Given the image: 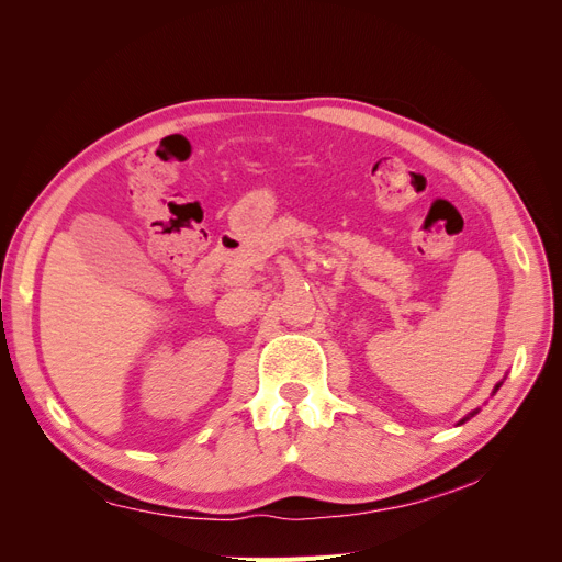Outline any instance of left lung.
<instances>
[{"instance_id":"8db88e82","label":"left lung","mask_w":562,"mask_h":562,"mask_svg":"<svg viewBox=\"0 0 562 562\" xmlns=\"http://www.w3.org/2000/svg\"><path fill=\"white\" fill-rule=\"evenodd\" d=\"M497 389H499V384H497V386H495V391H497ZM473 415H475V413H471V417H473ZM467 419H469V417H467ZM462 422H464V419H462Z\"/></svg>"}]
</instances>
